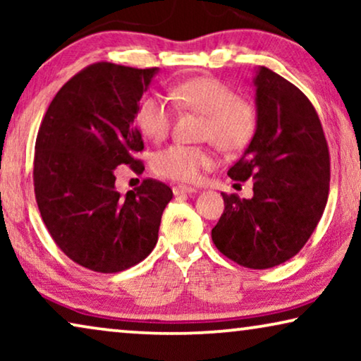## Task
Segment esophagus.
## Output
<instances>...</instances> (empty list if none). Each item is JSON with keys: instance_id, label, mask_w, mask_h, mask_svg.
<instances>
[{"instance_id": "1", "label": "esophagus", "mask_w": 361, "mask_h": 361, "mask_svg": "<svg viewBox=\"0 0 361 361\" xmlns=\"http://www.w3.org/2000/svg\"><path fill=\"white\" fill-rule=\"evenodd\" d=\"M172 192H174V195H182V194H194V192H197L194 187H189V185H174L172 187Z\"/></svg>"}]
</instances>
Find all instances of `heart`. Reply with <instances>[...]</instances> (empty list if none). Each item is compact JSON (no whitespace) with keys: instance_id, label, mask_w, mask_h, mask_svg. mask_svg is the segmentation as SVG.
I'll list each match as a JSON object with an SVG mask.
<instances>
[{"instance_id":"1","label":"heart","mask_w":361,"mask_h":361,"mask_svg":"<svg viewBox=\"0 0 361 361\" xmlns=\"http://www.w3.org/2000/svg\"><path fill=\"white\" fill-rule=\"evenodd\" d=\"M204 115L202 136L224 152H236L253 140L258 115L250 102L238 98L233 88L210 77H197L169 87V97L152 93L141 100L136 110V125L147 140L159 142L169 135L174 106ZM214 166V154L204 146L171 145L157 151L151 167L157 176L172 180H197L202 171Z\"/></svg>"}]
</instances>
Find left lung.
I'll list each match as a JSON object with an SVG mask.
<instances>
[{"label":"left lung","instance_id":"obj_1","mask_svg":"<svg viewBox=\"0 0 361 361\" xmlns=\"http://www.w3.org/2000/svg\"><path fill=\"white\" fill-rule=\"evenodd\" d=\"M255 85L258 126L228 169L233 180H255L253 199L221 194L225 210L212 240L236 264L268 269L314 233L329 199L330 154L317 111L298 87L266 67Z\"/></svg>","mask_w":361,"mask_h":361}]
</instances>
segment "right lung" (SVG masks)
<instances>
[{"label": "right lung", "instance_id": "1", "mask_svg": "<svg viewBox=\"0 0 361 361\" xmlns=\"http://www.w3.org/2000/svg\"><path fill=\"white\" fill-rule=\"evenodd\" d=\"M156 72L92 63L57 92L39 126L32 177L42 221L73 263L97 273L141 263L172 199L171 187L156 179L125 197L115 189L118 166L145 171L135 118Z\"/></svg>", "mask_w": 361, "mask_h": 361}]
</instances>
